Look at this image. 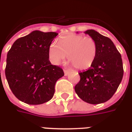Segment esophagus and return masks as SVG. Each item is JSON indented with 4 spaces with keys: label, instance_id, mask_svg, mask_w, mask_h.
<instances>
[{
    "label": "esophagus",
    "instance_id": "esophagus-1",
    "mask_svg": "<svg viewBox=\"0 0 132 132\" xmlns=\"http://www.w3.org/2000/svg\"><path fill=\"white\" fill-rule=\"evenodd\" d=\"M64 75L65 76H67V75H68L70 74V71H68V70H64Z\"/></svg>",
    "mask_w": 132,
    "mask_h": 132
}]
</instances>
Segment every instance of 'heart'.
<instances>
[{
  "instance_id": "1",
  "label": "heart",
  "mask_w": 132,
  "mask_h": 132,
  "mask_svg": "<svg viewBox=\"0 0 132 132\" xmlns=\"http://www.w3.org/2000/svg\"><path fill=\"white\" fill-rule=\"evenodd\" d=\"M48 53L53 64H59L68 55L75 68L86 70L92 66L96 59L97 44L91 38L80 34H68L62 36L58 42H53L49 46Z\"/></svg>"
}]
</instances>
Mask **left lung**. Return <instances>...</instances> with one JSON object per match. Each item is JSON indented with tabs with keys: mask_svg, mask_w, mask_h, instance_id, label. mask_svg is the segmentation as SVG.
Masks as SVG:
<instances>
[{
	"mask_svg": "<svg viewBox=\"0 0 132 132\" xmlns=\"http://www.w3.org/2000/svg\"><path fill=\"white\" fill-rule=\"evenodd\" d=\"M84 34L95 40L97 55L90 68L79 73L81 79L75 90L85 102L90 104L102 103L112 98L122 81V58L109 38L93 29L87 30Z\"/></svg>",
	"mask_w": 132,
	"mask_h": 132,
	"instance_id": "obj_1",
	"label": "left lung"
}]
</instances>
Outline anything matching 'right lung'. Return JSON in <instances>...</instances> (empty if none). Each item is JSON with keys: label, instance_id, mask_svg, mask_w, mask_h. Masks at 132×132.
<instances>
[{"label": "right lung", "instance_id": "obj_1", "mask_svg": "<svg viewBox=\"0 0 132 132\" xmlns=\"http://www.w3.org/2000/svg\"><path fill=\"white\" fill-rule=\"evenodd\" d=\"M57 35L34 31L15 40L8 52L5 76L20 101L39 105L53 98L56 81L64 75L62 68L48 60L49 46Z\"/></svg>", "mask_w": 132, "mask_h": 132}]
</instances>
